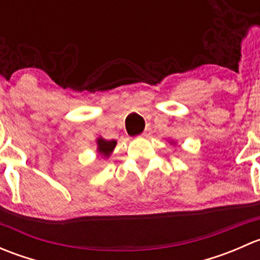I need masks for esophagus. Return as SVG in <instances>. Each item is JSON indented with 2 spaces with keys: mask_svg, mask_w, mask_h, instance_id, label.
<instances>
[{
  "mask_svg": "<svg viewBox=\"0 0 260 260\" xmlns=\"http://www.w3.org/2000/svg\"><path fill=\"white\" fill-rule=\"evenodd\" d=\"M149 135H151V129H149V128H146L145 129V132L142 133V137H149Z\"/></svg>",
  "mask_w": 260,
  "mask_h": 260,
  "instance_id": "1",
  "label": "esophagus"
}]
</instances>
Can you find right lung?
<instances>
[{
    "mask_svg": "<svg viewBox=\"0 0 260 260\" xmlns=\"http://www.w3.org/2000/svg\"><path fill=\"white\" fill-rule=\"evenodd\" d=\"M96 145H98V152L102 154V156L104 157H109L111 156V153L113 152L115 145H117V142L115 141H107L104 140V138L99 137L98 140H96Z\"/></svg>",
    "mask_w": 260,
    "mask_h": 260,
    "instance_id": "add662e5",
    "label": "right lung"
}]
</instances>
